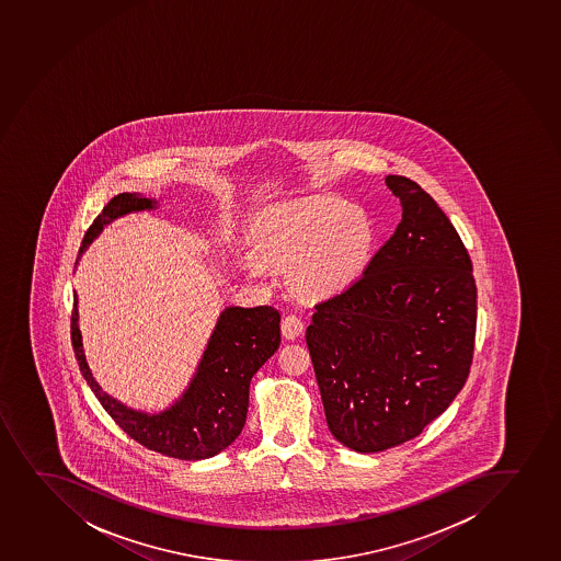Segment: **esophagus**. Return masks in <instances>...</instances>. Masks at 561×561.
<instances>
[{
  "label": "esophagus",
  "mask_w": 561,
  "mask_h": 561,
  "mask_svg": "<svg viewBox=\"0 0 561 561\" xmlns=\"http://www.w3.org/2000/svg\"><path fill=\"white\" fill-rule=\"evenodd\" d=\"M301 332H304V320L298 314L289 313L285 317L284 322H282V333H284L285 339L300 337Z\"/></svg>",
  "instance_id": "34e87169"
}]
</instances>
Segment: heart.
Instances as JSON below:
<instances>
[{
  "mask_svg": "<svg viewBox=\"0 0 561 561\" xmlns=\"http://www.w3.org/2000/svg\"><path fill=\"white\" fill-rule=\"evenodd\" d=\"M373 241L367 213L341 198L313 196L268 213L255 231V252L266 265L295 266L301 295L325 298L356 282Z\"/></svg>",
  "mask_w": 561,
  "mask_h": 561,
  "instance_id": "1",
  "label": "heart"
}]
</instances>
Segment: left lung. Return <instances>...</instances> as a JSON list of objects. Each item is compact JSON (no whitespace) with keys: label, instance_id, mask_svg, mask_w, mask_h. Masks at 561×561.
<instances>
[{"label":"left lung","instance_id":"left-lung-1","mask_svg":"<svg viewBox=\"0 0 561 561\" xmlns=\"http://www.w3.org/2000/svg\"><path fill=\"white\" fill-rule=\"evenodd\" d=\"M402 220L363 276L314 306L309 356L333 437L356 453L413 439L469 378L477 284L458 231L404 175H387Z\"/></svg>","mask_w":561,"mask_h":561}]
</instances>
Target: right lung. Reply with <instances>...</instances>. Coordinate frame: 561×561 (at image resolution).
<instances>
[{
  "mask_svg": "<svg viewBox=\"0 0 561 561\" xmlns=\"http://www.w3.org/2000/svg\"><path fill=\"white\" fill-rule=\"evenodd\" d=\"M156 202L122 193L111 199L84 233L79 253L96 239L105 224L133 211L153 209ZM279 311L271 306L226 308L205 348L198 370L183 397L157 415L129 410L102 391L84 359L73 295L72 344L79 370L103 410L131 439L169 458L196 461L222 453L239 437L248 413L250 380L279 348Z\"/></svg>",
  "mask_w": 561,
  "mask_h": 561,
  "instance_id": "1",
  "label": "right lung"
}]
</instances>
